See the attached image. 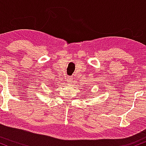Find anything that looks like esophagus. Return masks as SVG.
Masks as SVG:
<instances>
[{
    "instance_id": "34e87169",
    "label": "esophagus",
    "mask_w": 146,
    "mask_h": 146,
    "mask_svg": "<svg viewBox=\"0 0 146 146\" xmlns=\"http://www.w3.org/2000/svg\"><path fill=\"white\" fill-rule=\"evenodd\" d=\"M68 82H69V83H71V84H72V83H73V79H72V78H70V79H69Z\"/></svg>"
}]
</instances>
